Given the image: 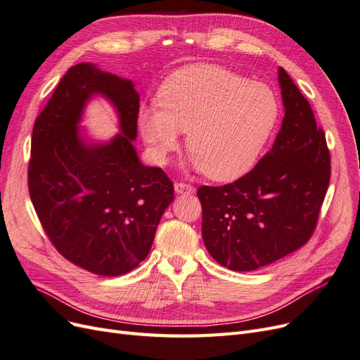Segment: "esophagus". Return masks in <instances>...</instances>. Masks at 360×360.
<instances>
[{"label": "esophagus", "mask_w": 360, "mask_h": 360, "mask_svg": "<svg viewBox=\"0 0 360 360\" xmlns=\"http://www.w3.org/2000/svg\"><path fill=\"white\" fill-rule=\"evenodd\" d=\"M174 191H176L177 193H195V188L191 186V184H186V183H181V181H177L174 183Z\"/></svg>", "instance_id": "34e87169"}]
</instances>
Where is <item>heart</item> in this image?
<instances>
[{
  "label": "heart",
  "instance_id": "b5f03b06",
  "mask_svg": "<svg viewBox=\"0 0 360 360\" xmlns=\"http://www.w3.org/2000/svg\"><path fill=\"white\" fill-rule=\"evenodd\" d=\"M158 105L143 106L138 127L151 155L167 162L186 134L192 167L212 180L240 177L263 151L279 117L275 91L214 64H189L169 75Z\"/></svg>",
  "mask_w": 360,
  "mask_h": 360
}]
</instances>
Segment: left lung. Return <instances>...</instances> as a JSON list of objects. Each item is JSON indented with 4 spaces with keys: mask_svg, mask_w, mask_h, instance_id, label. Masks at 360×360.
Here are the masks:
<instances>
[{
    "mask_svg": "<svg viewBox=\"0 0 360 360\" xmlns=\"http://www.w3.org/2000/svg\"><path fill=\"white\" fill-rule=\"evenodd\" d=\"M284 118L270 151L234 183L201 186L202 240L224 267L252 271L309 240L330 181V155L309 102L279 68Z\"/></svg>",
    "mask_w": 360,
    "mask_h": 360,
    "instance_id": "8db88e82",
    "label": "left lung"
}]
</instances>
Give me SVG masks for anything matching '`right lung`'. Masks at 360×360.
I'll return each mask as SVG.
<instances>
[{
	"instance_id": "add662e5",
	"label": "right lung",
	"mask_w": 360,
	"mask_h": 360,
	"mask_svg": "<svg viewBox=\"0 0 360 360\" xmlns=\"http://www.w3.org/2000/svg\"><path fill=\"white\" fill-rule=\"evenodd\" d=\"M96 95L119 117L120 134L106 143L80 134L83 110ZM138 112L132 81L79 63L63 76L32 127V205L58 252L96 275H124L146 259L174 200L167 174L138 158Z\"/></svg>"
}]
</instances>
